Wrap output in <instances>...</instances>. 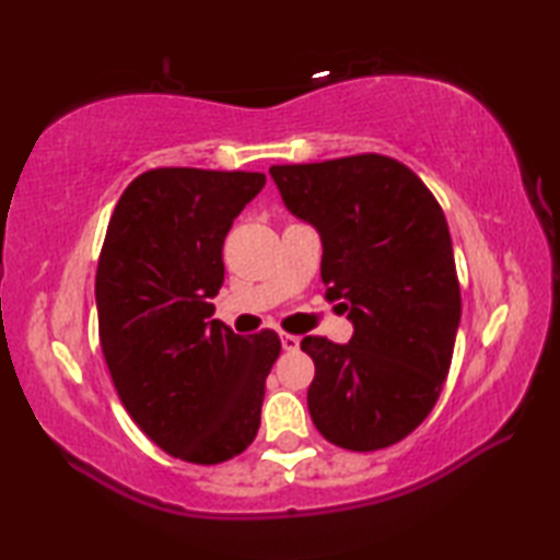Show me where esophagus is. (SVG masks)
I'll return each instance as SVG.
<instances>
[{"label": "esophagus", "mask_w": 560, "mask_h": 560, "mask_svg": "<svg viewBox=\"0 0 560 560\" xmlns=\"http://www.w3.org/2000/svg\"><path fill=\"white\" fill-rule=\"evenodd\" d=\"M281 348L283 350H296L299 348V336H291V334H281Z\"/></svg>", "instance_id": "obj_1"}]
</instances>
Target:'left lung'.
<instances>
[{"label": "left lung", "mask_w": 560, "mask_h": 560, "mask_svg": "<svg viewBox=\"0 0 560 560\" xmlns=\"http://www.w3.org/2000/svg\"><path fill=\"white\" fill-rule=\"evenodd\" d=\"M269 173L289 212L318 230L326 296L353 324L343 346L301 340L316 365L311 420L343 450L390 447L432 412L459 328L442 207L410 167L375 153Z\"/></svg>", "instance_id": "left-lung-1"}]
</instances>
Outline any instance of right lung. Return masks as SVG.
<instances>
[{"label":"right lung","instance_id":"add662e5","mask_svg":"<svg viewBox=\"0 0 560 560\" xmlns=\"http://www.w3.org/2000/svg\"><path fill=\"white\" fill-rule=\"evenodd\" d=\"M267 175L155 167L120 195L96 271L98 336L122 407L160 450L220 464L257 438L273 330L212 318L222 244Z\"/></svg>","mask_w":560,"mask_h":560}]
</instances>
